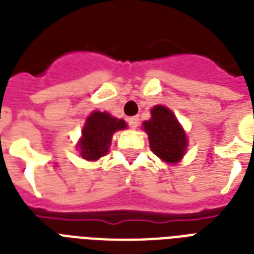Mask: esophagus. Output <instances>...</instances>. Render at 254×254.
I'll list each match as a JSON object with an SVG mask.
<instances>
[{
	"instance_id": "esophagus-1",
	"label": "esophagus",
	"mask_w": 254,
	"mask_h": 254,
	"mask_svg": "<svg viewBox=\"0 0 254 254\" xmlns=\"http://www.w3.org/2000/svg\"><path fill=\"white\" fill-rule=\"evenodd\" d=\"M127 124H129V127H130L131 129H135V127H138V117H137V116H134V117H129V119H127Z\"/></svg>"
}]
</instances>
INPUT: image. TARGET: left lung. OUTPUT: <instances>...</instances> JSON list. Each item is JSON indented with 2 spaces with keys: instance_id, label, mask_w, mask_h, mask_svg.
<instances>
[{
  "instance_id": "left-lung-1",
  "label": "left lung",
  "mask_w": 254,
  "mask_h": 254,
  "mask_svg": "<svg viewBox=\"0 0 254 254\" xmlns=\"http://www.w3.org/2000/svg\"><path fill=\"white\" fill-rule=\"evenodd\" d=\"M143 129L155 155L169 163L181 161L187 147V138L173 112L157 105L151 109V119L143 123Z\"/></svg>"
}]
</instances>
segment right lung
<instances>
[{
  "instance_id": "add662e5",
  "label": "right lung",
  "mask_w": 254,
  "mask_h": 254,
  "mask_svg": "<svg viewBox=\"0 0 254 254\" xmlns=\"http://www.w3.org/2000/svg\"><path fill=\"white\" fill-rule=\"evenodd\" d=\"M127 127L124 120L112 117L105 112H93L87 119L79 142L80 155L87 161H96L107 154L112 135L116 130Z\"/></svg>"
}]
</instances>
